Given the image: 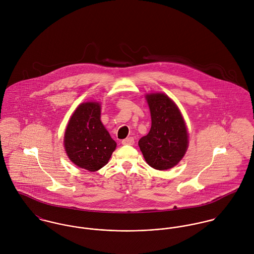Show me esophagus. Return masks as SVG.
<instances>
[{
    "label": "esophagus",
    "mask_w": 254,
    "mask_h": 254,
    "mask_svg": "<svg viewBox=\"0 0 254 254\" xmlns=\"http://www.w3.org/2000/svg\"><path fill=\"white\" fill-rule=\"evenodd\" d=\"M134 143H135V141H134L133 137H129V138L122 141V145H134Z\"/></svg>",
    "instance_id": "1"
}]
</instances>
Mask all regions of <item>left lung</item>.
Wrapping results in <instances>:
<instances>
[{"label": "left lung", "mask_w": 254, "mask_h": 254, "mask_svg": "<svg viewBox=\"0 0 254 254\" xmlns=\"http://www.w3.org/2000/svg\"><path fill=\"white\" fill-rule=\"evenodd\" d=\"M151 127L140 139L139 146L146 163L157 170H167L179 163L185 155L189 136L186 123L175 103L165 94L152 93L145 96Z\"/></svg>", "instance_id": "1"}]
</instances>
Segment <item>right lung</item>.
Masks as SVG:
<instances>
[{
    "mask_svg": "<svg viewBox=\"0 0 254 254\" xmlns=\"http://www.w3.org/2000/svg\"><path fill=\"white\" fill-rule=\"evenodd\" d=\"M64 143L67 156L80 168L95 172L109 162L116 143L101 121L98 102L82 103L75 109Z\"/></svg>",
    "mask_w": 254,
    "mask_h": 254,
    "instance_id": "1",
    "label": "right lung"
}]
</instances>
